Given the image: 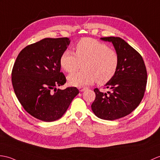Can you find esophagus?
Here are the masks:
<instances>
[{
    "instance_id": "obj_1",
    "label": "esophagus",
    "mask_w": 160,
    "mask_h": 160,
    "mask_svg": "<svg viewBox=\"0 0 160 160\" xmlns=\"http://www.w3.org/2000/svg\"><path fill=\"white\" fill-rule=\"evenodd\" d=\"M78 89H79L80 91L82 92V91H84L85 90H86L87 88L86 87H78Z\"/></svg>"
}]
</instances>
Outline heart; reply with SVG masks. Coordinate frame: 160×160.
Listing matches in <instances>:
<instances>
[{
    "label": "heart",
    "instance_id": "heart-1",
    "mask_svg": "<svg viewBox=\"0 0 160 160\" xmlns=\"http://www.w3.org/2000/svg\"><path fill=\"white\" fill-rule=\"evenodd\" d=\"M75 50V53L65 50L60 58L61 68L68 73L76 71L84 62V69L68 76L69 83L73 86H86L95 82L106 84L117 73L119 56L106 44L92 38H83L76 43Z\"/></svg>",
    "mask_w": 160,
    "mask_h": 160
}]
</instances>
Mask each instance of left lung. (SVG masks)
Segmentation results:
<instances>
[{
    "label": "left lung",
    "instance_id": "obj_1",
    "mask_svg": "<svg viewBox=\"0 0 160 160\" xmlns=\"http://www.w3.org/2000/svg\"><path fill=\"white\" fill-rule=\"evenodd\" d=\"M101 39L113 43L119 65L114 76L105 85L110 91L94 89L95 99L91 108L98 117L113 121L127 116L139 106L146 90L147 72L142 56L125 41L115 37Z\"/></svg>",
    "mask_w": 160,
    "mask_h": 160
}]
</instances>
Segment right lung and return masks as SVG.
<instances>
[{
  "instance_id": "1",
  "label": "right lung",
  "mask_w": 160,
  "mask_h": 160,
  "mask_svg": "<svg viewBox=\"0 0 160 160\" xmlns=\"http://www.w3.org/2000/svg\"><path fill=\"white\" fill-rule=\"evenodd\" d=\"M70 43L68 38H45L25 47L12 69V81L24 109L39 120L60 118L79 93L76 87L57 88L66 83L60 58Z\"/></svg>"
}]
</instances>
